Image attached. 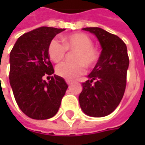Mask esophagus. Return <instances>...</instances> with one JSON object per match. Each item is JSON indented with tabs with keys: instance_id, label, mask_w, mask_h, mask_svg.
<instances>
[{
	"instance_id": "obj_1",
	"label": "esophagus",
	"mask_w": 145,
	"mask_h": 145,
	"mask_svg": "<svg viewBox=\"0 0 145 145\" xmlns=\"http://www.w3.org/2000/svg\"><path fill=\"white\" fill-rule=\"evenodd\" d=\"M66 83L69 85V86H70L71 84H72V81H66Z\"/></svg>"
}]
</instances>
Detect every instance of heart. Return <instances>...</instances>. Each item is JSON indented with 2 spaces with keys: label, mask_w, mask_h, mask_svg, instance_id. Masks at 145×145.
<instances>
[{
  "label": "heart",
  "mask_w": 145,
  "mask_h": 145,
  "mask_svg": "<svg viewBox=\"0 0 145 145\" xmlns=\"http://www.w3.org/2000/svg\"><path fill=\"white\" fill-rule=\"evenodd\" d=\"M63 42L54 39L48 46V55L55 63L64 58L67 50L76 51L73 56L75 62H64L56 66V74L66 80H73L85 72V65L92 68L99 59L100 53L93 47L92 39L85 33H76L64 36Z\"/></svg>",
  "instance_id": "b5f03b06"
}]
</instances>
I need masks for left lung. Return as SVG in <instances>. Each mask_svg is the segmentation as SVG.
<instances>
[{
	"label": "left lung",
	"mask_w": 145,
	"mask_h": 145,
	"mask_svg": "<svg viewBox=\"0 0 145 145\" xmlns=\"http://www.w3.org/2000/svg\"><path fill=\"white\" fill-rule=\"evenodd\" d=\"M97 37L102 52L97 63L82 83L79 95L83 112L92 117H104L112 113L124 94L127 71L129 65L127 46L113 34L99 27L83 28Z\"/></svg>",
	"instance_id": "obj_1"
}]
</instances>
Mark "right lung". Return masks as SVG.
<instances>
[{
  "label": "right lung",
  "mask_w": 145,
  "mask_h": 145,
  "mask_svg": "<svg viewBox=\"0 0 145 145\" xmlns=\"http://www.w3.org/2000/svg\"><path fill=\"white\" fill-rule=\"evenodd\" d=\"M64 29L42 26L19 37L9 55V83L21 110L34 120H48L58 112L68 89L64 78L52 76L48 55L53 38ZM51 76L47 82L42 79ZM50 80V79H49Z\"/></svg>",
  "instance_id": "obj_1"
}]
</instances>
